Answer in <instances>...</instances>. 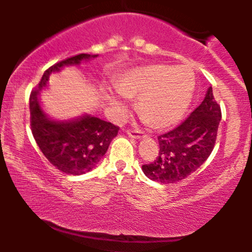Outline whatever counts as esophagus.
<instances>
[{
  "label": "esophagus",
  "mask_w": 252,
  "mask_h": 252,
  "mask_svg": "<svg viewBox=\"0 0 252 252\" xmlns=\"http://www.w3.org/2000/svg\"><path fill=\"white\" fill-rule=\"evenodd\" d=\"M126 134H128L130 137L137 138V140H140V138L144 137L143 132L140 131V130H128V131H126Z\"/></svg>",
  "instance_id": "obj_1"
}]
</instances>
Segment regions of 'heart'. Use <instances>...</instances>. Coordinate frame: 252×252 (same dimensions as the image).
<instances>
[{
    "mask_svg": "<svg viewBox=\"0 0 252 252\" xmlns=\"http://www.w3.org/2000/svg\"><path fill=\"white\" fill-rule=\"evenodd\" d=\"M116 88L118 94L104 89V96L120 116L126 111L124 96L138 97L141 116L154 128L164 129L178 123L189 110L195 78L189 66L153 63L126 71L117 79Z\"/></svg>",
    "mask_w": 252,
    "mask_h": 252,
    "instance_id": "obj_1",
    "label": "heart"
}]
</instances>
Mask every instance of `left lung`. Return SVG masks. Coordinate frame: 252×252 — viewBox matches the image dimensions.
Masks as SVG:
<instances>
[{"label":"left lung","mask_w":252,"mask_h":252,"mask_svg":"<svg viewBox=\"0 0 252 252\" xmlns=\"http://www.w3.org/2000/svg\"><path fill=\"white\" fill-rule=\"evenodd\" d=\"M220 120V106L209 88L204 100L189 118L158 136V156L154 162L143 164L144 174L153 181L174 184L195 172L212 153Z\"/></svg>","instance_id":"left-lung-1"}]
</instances>
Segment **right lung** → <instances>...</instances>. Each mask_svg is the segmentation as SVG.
I'll use <instances>...</instances> for the list:
<instances>
[{"instance_id": "obj_1", "label": "right lung", "mask_w": 252, "mask_h": 252, "mask_svg": "<svg viewBox=\"0 0 252 252\" xmlns=\"http://www.w3.org/2000/svg\"><path fill=\"white\" fill-rule=\"evenodd\" d=\"M97 57L98 54H78L51 66L31 94V126L35 142L56 168L70 175L85 174L96 167L112 138L117 136L118 126L89 114L68 120L52 118L43 110L40 94L48 88L52 73L67 66H79Z\"/></svg>"}]
</instances>
